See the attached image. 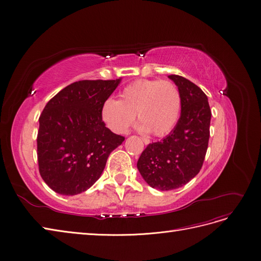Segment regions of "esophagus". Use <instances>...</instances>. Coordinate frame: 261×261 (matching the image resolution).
Returning <instances> with one entry per match:
<instances>
[{
  "label": "esophagus",
  "mask_w": 261,
  "mask_h": 261,
  "mask_svg": "<svg viewBox=\"0 0 261 261\" xmlns=\"http://www.w3.org/2000/svg\"><path fill=\"white\" fill-rule=\"evenodd\" d=\"M142 140H143V142H144V144H145V145H148V144L150 143V141H149L148 139H146V138H143Z\"/></svg>",
  "instance_id": "esophagus-1"
}]
</instances>
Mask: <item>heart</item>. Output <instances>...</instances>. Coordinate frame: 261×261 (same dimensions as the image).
<instances>
[{
  "label": "heart",
  "mask_w": 261,
  "mask_h": 261,
  "mask_svg": "<svg viewBox=\"0 0 261 261\" xmlns=\"http://www.w3.org/2000/svg\"><path fill=\"white\" fill-rule=\"evenodd\" d=\"M181 95L170 81L142 79L123 89L119 100L109 98L101 108L107 127L117 134L128 131L135 118L142 122L139 129L164 136L175 126L181 112Z\"/></svg>",
  "instance_id": "heart-1"
}]
</instances>
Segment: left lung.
Returning <instances> with one entry per match:
<instances>
[{"label": "left lung", "mask_w": 261, "mask_h": 261, "mask_svg": "<svg viewBox=\"0 0 261 261\" xmlns=\"http://www.w3.org/2000/svg\"><path fill=\"white\" fill-rule=\"evenodd\" d=\"M181 95V115L173 130L161 142L149 144L138 161L148 185L172 190L199 173L210 140L212 112L207 96L194 82L169 75Z\"/></svg>", "instance_id": "8db88e82"}]
</instances>
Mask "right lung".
I'll return each instance as SVG.
<instances>
[{
    "label": "right lung",
    "instance_id": "add662e5",
    "mask_svg": "<svg viewBox=\"0 0 261 261\" xmlns=\"http://www.w3.org/2000/svg\"><path fill=\"white\" fill-rule=\"evenodd\" d=\"M120 81H76L55 95L41 113L39 171L57 194L75 196L89 189L100 177L110 153L125 141L101 117L103 102Z\"/></svg>",
    "mask_w": 261,
    "mask_h": 261
}]
</instances>
